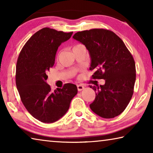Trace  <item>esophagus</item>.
<instances>
[{
  "label": "esophagus",
  "instance_id": "1",
  "mask_svg": "<svg viewBox=\"0 0 153 153\" xmlns=\"http://www.w3.org/2000/svg\"><path fill=\"white\" fill-rule=\"evenodd\" d=\"M77 90H78V91H82L83 89H84V86L82 84L77 85Z\"/></svg>",
  "mask_w": 153,
  "mask_h": 153
}]
</instances>
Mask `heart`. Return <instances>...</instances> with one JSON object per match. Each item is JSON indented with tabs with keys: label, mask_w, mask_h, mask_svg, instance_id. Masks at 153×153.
<instances>
[{
	"label": "heart",
	"mask_w": 153,
	"mask_h": 153,
	"mask_svg": "<svg viewBox=\"0 0 153 153\" xmlns=\"http://www.w3.org/2000/svg\"><path fill=\"white\" fill-rule=\"evenodd\" d=\"M76 46H77V45H76ZM58 56H59V55H58Z\"/></svg>",
	"instance_id": "obj_1"
}]
</instances>
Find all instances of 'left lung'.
Segmentation results:
<instances>
[{"instance_id":"8db88e82","label":"left lung","mask_w":153,"mask_h":153,"mask_svg":"<svg viewBox=\"0 0 153 153\" xmlns=\"http://www.w3.org/2000/svg\"><path fill=\"white\" fill-rule=\"evenodd\" d=\"M74 39L88 51L93 79H104L105 84L90 88L96 92L90 107L102 118L118 116L126 109L134 93L136 65L125 44L112 31L92 29L75 33Z\"/></svg>"}]
</instances>
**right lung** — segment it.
<instances>
[{"label": "right lung", "instance_id": "add662e5", "mask_svg": "<svg viewBox=\"0 0 153 153\" xmlns=\"http://www.w3.org/2000/svg\"><path fill=\"white\" fill-rule=\"evenodd\" d=\"M72 33L42 28L27 41L18 56L15 80L21 100L28 112L41 122L53 123L63 117L77 93L75 84L68 83L53 91L46 82L59 46Z\"/></svg>", "mask_w": 153, "mask_h": 153}]
</instances>
